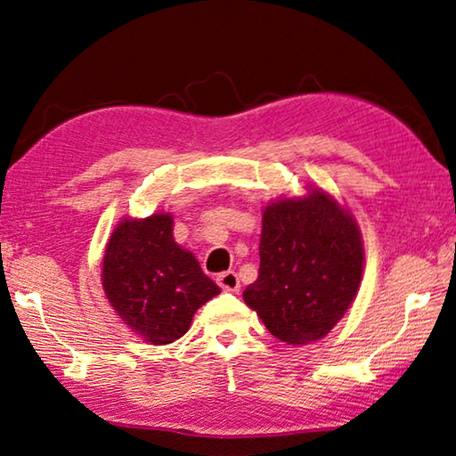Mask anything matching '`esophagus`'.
Instances as JSON below:
<instances>
[{
    "mask_svg": "<svg viewBox=\"0 0 456 456\" xmlns=\"http://www.w3.org/2000/svg\"><path fill=\"white\" fill-rule=\"evenodd\" d=\"M217 283L221 285L225 291H239L241 283H239V277L235 272H225L217 277Z\"/></svg>",
    "mask_w": 456,
    "mask_h": 456,
    "instance_id": "obj_1",
    "label": "esophagus"
}]
</instances>
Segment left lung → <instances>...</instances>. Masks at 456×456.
Wrapping results in <instances>:
<instances>
[{"instance_id":"obj_1","label":"left lung","mask_w":456,"mask_h":456,"mask_svg":"<svg viewBox=\"0 0 456 456\" xmlns=\"http://www.w3.org/2000/svg\"><path fill=\"white\" fill-rule=\"evenodd\" d=\"M259 275L243 291L272 334L293 346L315 342L356 297L364 247L356 221L328 192L265 207Z\"/></svg>"}]
</instances>
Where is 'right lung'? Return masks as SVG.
Instances as JSON below:
<instances>
[{"label":"right lung","mask_w":456,"mask_h":456,"mask_svg":"<svg viewBox=\"0 0 456 456\" xmlns=\"http://www.w3.org/2000/svg\"><path fill=\"white\" fill-rule=\"evenodd\" d=\"M102 288L120 320L157 346L187 334L195 312L221 291L176 245L168 213L120 221L104 251Z\"/></svg>","instance_id":"1"}]
</instances>
